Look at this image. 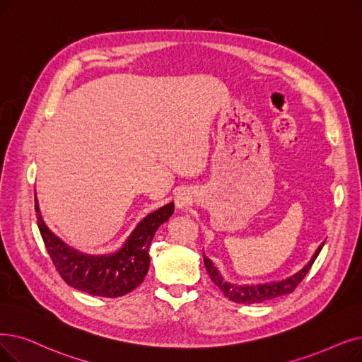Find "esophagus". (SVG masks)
<instances>
[{
  "label": "esophagus",
  "instance_id": "1",
  "mask_svg": "<svg viewBox=\"0 0 362 362\" xmlns=\"http://www.w3.org/2000/svg\"><path fill=\"white\" fill-rule=\"evenodd\" d=\"M186 198H183V197H177V199H176V204H177V207L179 209H182V207H185L186 206Z\"/></svg>",
  "mask_w": 362,
  "mask_h": 362
}]
</instances>
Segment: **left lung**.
I'll return each instance as SVG.
<instances>
[{
    "label": "left lung",
    "mask_w": 362,
    "mask_h": 362,
    "mask_svg": "<svg viewBox=\"0 0 362 362\" xmlns=\"http://www.w3.org/2000/svg\"><path fill=\"white\" fill-rule=\"evenodd\" d=\"M325 243V241H324ZM324 243L318 247L315 251V255L312 256V259L308 262V264L303 266V269L298 271L297 274L282 279L276 282H266V284H257V286H237V284H229L226 282L222 275L218 274L217 268L213 264V262L204 256V264H206V269L211 278L214 284L220 288L229 300L235 303H262L266 300H271V298L279 297V296H286L294 291V288L300 284L302 279L306 276L309 269L312 268L313 262L318 257L320 251L324 245Z\"/></svg>",
    "instance_id": "8db88e82"
}]
</instances>
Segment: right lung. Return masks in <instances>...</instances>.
Instances as JSON below:
<instances>
[{"instance_id": "obj_1", "label": "right lung", "mask_w": 362, "mask_h": 362, "mask_svg": "<svg viewBox=\"0 0 362 362\" xmlns=\"http://www.w3.org/2000/svg\"><path fill=\"white\" fill-rule=\"evenodd\" d=\"M37 225L56 271L75 290L100 297H119L142 284L149 269V247L153 235L175 213L170 202L146 216L132 232L121 250L109 256L83 255L62 243L45 226L35 195Z\"/></svg>"}]
</instances>
